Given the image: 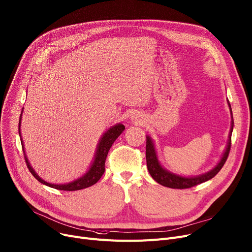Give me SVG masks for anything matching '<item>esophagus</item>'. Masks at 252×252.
Instances as JSON below:
<instances>
[{
  "instance_id": "obj_1",
  "label": "esophagus",
  "mask_w": 252,
  "mask_h": 252,
  "mask_svg": "<svg viewBox=\"0 0 252 252\" xmlns=\"http://www.w3.org/2000/svg\"><path fill=\"white\" fill-rule=\"evenodd\" d=\"M130 119H131L132 121H136V122H139V123L143 122V121H142V115L139 114V113H132V114L130 115Z\"/></svg>"
}]
</instances>
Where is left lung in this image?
Returning a JSON list of instances; mask_svg holds the SVG:
<instances>
[{"mask_svg": "<svg viewBox=\"0 0 252 252\" xmlns=\"http://www.w3.org/2000/svg\"><path fill=\"white\" fill-rule=\"evenodd\" d=\"M228 105L230 107V111L232 114V110H231V105L228 101ZM233 126H234V122H233V116H232V122H231V129H230V133H229V140H228V144L226 147L225 152L220 160V162L218 163L214 168L202 175L198 176H193V177H184V176H180L177 174H174L168 170H166L165 168H163L162 165L160 164L158 157H157V153L155 150V146L154 143L149 136H147V142H146V160H147V167L149 173L151 174V176L153 177V179L155 181H157L159 184L166 188H170V189H189L192 188L194 186H197L199 183H203L205 181H208L210 179H212L218 172H219L222 167L224 166L229 152H230V148H231V136H232V131H233Z\"/></svg>", "mask_w": 252, "mask_h": 252, "instance_id": "8db88e82", "label": "left lung"}]
</instances>
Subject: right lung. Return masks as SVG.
Listing matches in <instances>:
<instances>
[{
	"mask_svg": "<svg viewBox=\"0 0 252 252\" xmlns=\"http://www.w3.org/2000/svg\"><path fill=\"white\" fill-rule=\"evenodd\" d=\"M23 111V108H22ZM21 119H22V112L20 115V120H19V137L21 140V145H22V149L24 152V157H25V162L26 165L28 167L29 171L31 172V174L34 176L39 182H41L42 184H45V186L53 188L56 189H60V190H68V191H74V190H80L83 189H87L93 184H95L101 176L103 175L104 171H105V160L108 154V151L110 149V147L112 146V144L114 143V141L120 137L121 133L125 130V126L122 124H117L113 126H111L109 129H107L103 136L100 139L98 145H97V150H96V154L94 156V160L90 166L89 170L84 174L83 176H81L80 178L69 182V183H64V184H53L44 181L43 179H41L37 173L33 170V168L31 167L26 154L24 151V144L22 141V137H21V132H20V125H21Z\"/></svg>",
	"mask_w": 252,
	"mask_h": 252,
	"instance_id": "1",
	"label": "right lung"
}]
</instances>
